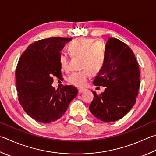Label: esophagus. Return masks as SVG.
I'll return each mask as SVG.
<instances>
[{
    "label": "esophagus",
    "mask_w": 156,
    "mask_h": 156,
    "mask_svg": "<svg viewBox=\"0 0 156 156\" xmlns=\"http://www.w3.org/2000/svg\"><path fill=\"white\" fill-rule=\"evenodd\" d=\"M85 90H86L85 89H78V93H83Z\"/></svg>",
    "instance_id": "obj_1"
}]
</instances>
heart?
<instances>
[{
  "label": "heart",
  "mask_w": 156,
  "mask_h": 156,
  "mask_svg": "<svg viewBox=\"0 0 156 156\" xmlns=\"http://www.w3.org/2000/svg\"><path fill=\"white\" fill-rule=\"evenodd\" d=\"M68 50L72 56H81L80 67L83 69L72 72L67 80L73 85L82 87L90 73L97 74L102 69L105 62V46L102 42H95L91 38H77L69 43ZM58 61L62 70L68 69L69 59L66 54H61Z\"/></svg>",
  "instance_id": "obj_1"
}]
</instances>
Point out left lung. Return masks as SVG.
<instances>
[{"label": "left lung", "instance_id": "1", "mask_svg": "<svg viewBox=\"0 0 156 156\" xmlns=\"http://www.w3.org/2000/svg\"><path fill=\"white\" fill-rule=\"evenodd\" d=\"M105 62L93 84L106 87L94 98L90 112L106 123L123 118L136 103L140 87V70L134 52L119 39L110 38L105 48Z\"/></svg>", "mask_w": 156, "mask_h": 156}]
</instances>
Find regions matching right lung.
I'll return each instance as SVG.
<instances>
[{"instance_id":"1","label":"right lung","mask_w":156,"mask_h":156,"mask_svg":"<svg viewBox=\"0 0 156 156\" xmlns=\"http://www.w3.org/2000/svg\"><path fill=\"white\" fill-rule=\"evenodd\" d=\"M71 38L51 37L34 42L19 59L16 71L18 100L24 111L40 123L60 119L78 95L74 86L59 90L52 86L53 76L61 77L58 58Z\"/></svg>"}]
</instances>
